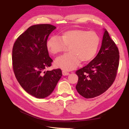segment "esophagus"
Returning a JSON list of instances; mask_svg holds the SVG:
<instances>
[{"mask_svg":"<svg viewBox=\"0 0 129 129\" xmlns=\"http://www.w3.org/2000/svg\"><path fill=\"white\" fill-rule=\"evenodd\" d=\"M62 74H63V75H64V76L69 75V72H67L66 71H64V70H63L62 71Z\"/></svg>","mask_w":129,"mask_h":129,"instance_id":"obj_1","label":"esophagus"}]
</instances>
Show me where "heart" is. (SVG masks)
<instances>
[{
    "label": "heart",
    "mask_w": 129,
    "mask_h": 129,
    "mask_svg": "<svg viewBox=\"0 0 129 129\" xmlns=\"http://www.w3.org/2000/svg\"><path fill=\"white\" fill-rule=\"evenodd\" d=\"M100 37L94 31L72 29L66 31L61 39L52 36L47 42V48L55 55L64 51L69 47V53L57 58L55 66L64 70H71L78 66L80 61L86 62L95 55L100 46Z\"/></svg>",
    "instance_id": "b5f03b06"
}]
</instances>
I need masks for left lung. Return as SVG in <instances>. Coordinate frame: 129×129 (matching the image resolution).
Returning a JSON list of instances; mask_svg holds the SVG:
<instances>
[{"mask_svg": "<svg viewBox=\"0 0 129 129\" xmlns=\"http://www.w3.org/2000/svg\"><path fill=\"white\" fill-rule=\"evenodd\" d=\"M119 52L107 30L105 31L100 51L91 62L76 71L78 81L76 89L85 98L105 92L114 82L119 66Z\"/></svg>", "mask_w": 129, "mask_h": 129, "instance_id": "obj_1", "label": "left lung"}]
</instances>
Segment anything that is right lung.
Segmentation results:
<instances>
[{
    "instance_id": "obj_1",
    "label": "right lung",
    "mask_w": 129,
    "mask_h": 129,
    "mask_svg": "<svg viewBox=\"0 0 129 129\" xmlns=\"http://www.w3.org/2000/svg\"><path fill=\"white\" fill-rule=\"evenodd\" d=\"M56 27L40 24L29 27L19 37L12 48V69L27 92L37 98L49 96L62 77L60 69L44 71L52 65L47 48L48 36Z\"/></svg>"
}]
</instances>
